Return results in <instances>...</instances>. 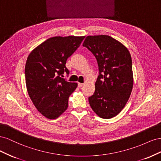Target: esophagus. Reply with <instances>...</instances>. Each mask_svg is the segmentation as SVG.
<instances>
[{
    "mask_svg": "<svg viewBox=\"0 0 161 161\" xmlns=\"http://www.w3.org/2000/svg\"><path fill=\"white\" fill-rule=\"evenodd\" d=\"M83 85H84L83 83H80V82L78 83V87H79V88H81L82 86H83Z\"/></svg>",
    "mask_w": 161,
    "mask_h": 161,
    "instance_id": "34e87169",
    "label": "esophagus"
}]
</instances>
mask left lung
<instances>
[{
	"label": "left lung",
	"mask_w": 161,
	"mask_h": 161,
	"mask_svg": "<svg viewBox=\"0 0 161 161\" xmlns=\"http://www.w3.org/2000/svg\"><path fill=\"white\" fill-rule=\"evenodd\" d=\"M82 46L92 52L99 66L95 91L89 102L100 118L109 119L124 108L133 87L131 55L122 43L109 36H87Z\"/></svg>",
	"instance_id": "8db88e82"
}]
</instances>
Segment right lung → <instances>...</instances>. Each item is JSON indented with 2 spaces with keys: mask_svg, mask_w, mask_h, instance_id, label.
<instances>
[{
  "mask_svg": "<svg viewBox=\"0 0 161 161\" xmlns=\"http://www.w3.org/2000/svg\"><path fill=\"white\" fill-rule=\"evenodd\" d=\"M85 36L53 37L35 48L25 64V82L29 96L40 113L48 119H56L67 109L69 97L77 86L68 82L64 73L69 58L80 45Z\"/></svg>",
  "mask_w": 161,
  "mask_h": 161,
  "instance_id": "add662e5",
  "label": "right lung"
}]
</instances>
